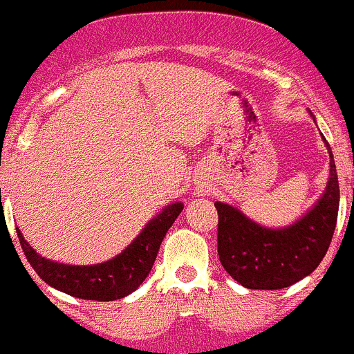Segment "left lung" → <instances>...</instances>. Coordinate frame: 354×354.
I'll use <instances>...</instances> for the list:
<instances>
[{
	"label": "left lung",
	"instance_id": "obj_1",
	"mask_svg": "<svg viewBox=\"0 0 354 354\" xmlns=\"http://www.w3.org/2000/svg\"><path fill=\"white\" fill-rule=\"evenodd\" d=\"M325 146L330 156L327 187L313 208L291 225L268 229L227 203H215L220 263L244 288L267 291L289 288L324 260L339 212L337 172L327 141Z\"/></svg>",
	"mask_w": 354,
	"mask_h": 354
}]
</instances>
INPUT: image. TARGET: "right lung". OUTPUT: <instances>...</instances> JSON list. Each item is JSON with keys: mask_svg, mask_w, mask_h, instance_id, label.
<instances>
[{"mask_svg": "<svg viewBox=\"0 0 354 354\" xmlns=\"http://www.w3.org/2000/svg\"><path fill=\"white\" fill-rule=\"evenodd\" d=\"M182 203L165 206L153 216L138 237L111 260L97 265H66L41 257L24 239L17 227L20 246L30 267L46 284L70 296L91 301H115L134 292L151 272L167 230L182 212Z\"/></svg>", "mask_w": 354, "mask_h": 354, "instance_id": "obj_1", "label": "right lung"}]
</instances>
